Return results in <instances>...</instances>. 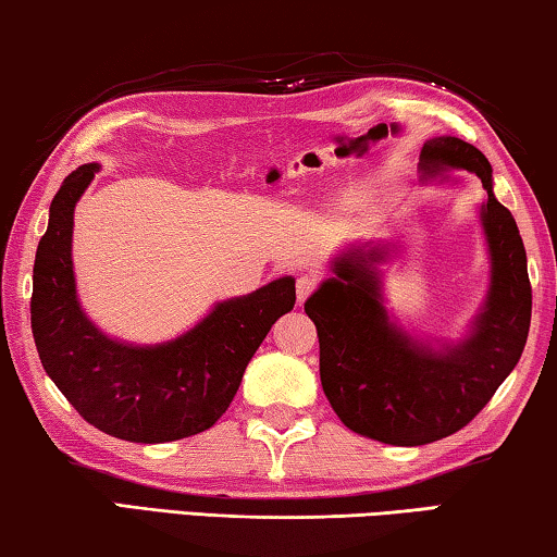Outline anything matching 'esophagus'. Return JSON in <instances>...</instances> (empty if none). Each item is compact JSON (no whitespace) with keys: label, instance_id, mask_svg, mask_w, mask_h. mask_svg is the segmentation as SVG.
<instances>
[{"label":"esophagus","instance_id":"esophagus-1","mask_svg":"<svg viewBox=\"0 0 557 557\" xmlns=\"http://www.w3.org/2000/svg\"><path fill=\"white\" fill-rule=\"evenodd\" d=\"M314 287H317V280L314 277H307L305 275V277L297 280V301H299V305H305V299L312 295Z\"/></svg>","mask_w":557,"mask_h":557}]
</instances>
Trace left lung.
Instances as JSON below:
<instances>
[{"label":"left lung","mask_w":557,"mask_h":557,"mask_svg":"<svg viewBox=\"0 0 557 557\" xmlns=\"http://www.w3.org/2000/svg\"><path fill=\"white\" fill-rule=\"evenodd\" d=\"M422 182L467 172L488 199L479 206L488 287L459 338L418 336L398 324L383 295L391 250L351 243L305 301L319 336V375L338 420L358 435L395 447L437 442L474 420L516 369L531 329L525 248L511 211L496 201L492 164L459 137H432L420 152Z\"/></svg>","instance_id":"1"}]
</instances>
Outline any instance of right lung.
<instances>
[{
	"label": "right lung",
	"instance_id": "right-lung-1",
	"mask_svg": "<svg viewBox=\"0 0 557 557\" xmlns=\"http://www.w3.org/2000/svg\"><path fill=\"white\" fill-rule=\"evenodd\" d=\"M100 164L65 176L36 248L32 332L44 371L106 435L157 445L215 425L272 324L295 307V277L215 301L188 332L162 344L108 336L86 314L73 272V213Z\"/></svg>",
	"mask_w": 557,
	"mask_h": 557
}]
</instances>
